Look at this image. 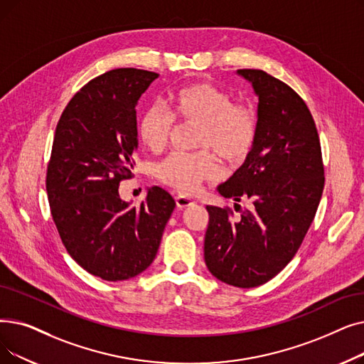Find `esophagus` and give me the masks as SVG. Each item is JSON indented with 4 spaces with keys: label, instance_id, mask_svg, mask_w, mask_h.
I'll return each instance as SVG.
<instances>
[{
    "label": "esophagus",
    "instance_id": "esophagus-1",
    "mask_svg": "<svg viewBox=\"0 0 364 364\" xmlns=\"http://www.w3.org/2000/svg\"><path fill=\"white\" fill-rule=\"evenodd\" d=\"M176 203H177V208L178 210H184L187 207H191L195 202L191 198H186V196H177L176 198Z\"/></svg>",
    "mask_w": 364,
    "mask_h": 364
}]
</instances>
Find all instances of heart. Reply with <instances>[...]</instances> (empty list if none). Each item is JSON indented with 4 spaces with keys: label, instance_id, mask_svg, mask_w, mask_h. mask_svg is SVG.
Wrapping results in <instances>:
<instances>
[{
    "label": "heart",
    "instance_id": "obj_1",
    "mask_svg": "<svg viewBox=\"0 0 364 364\" xmlns=\"http://www.w3.org/2000/svg\"><path fill=\"white\" fill-rule=\"evenodd\" d=\"M172 114L162 104L149 105L138 120V136L149 150L161 151L173 131V117L198 124L195 146L213 149L229 164L242 162L257 136V119L252 108L232 102L225 90L208 82L184 86L169 97ZM220 165L210 150L173 151L154 168V176L165 186L191 195L202 181L214 180Z\"/></svg>",
    "mask_w": 364,
    "mask_h": 364
}]
</instances>
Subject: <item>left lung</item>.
Returning a JSON list of instances; mask_svg holds the SVG:
<instances>
[{
	"instance_id": "obj_1",
	"label": "left lung",
	"mask_w": 364,
	"mask_h": 364,
	"mask_svg": "<svg viewBox=\"0 0 364 364\" xmlns=\"http://www.w3.org/2000/svg\"><path fill=\"white\" fill-rule=\"evenodd\" d=\"M238 74L259 97L257 136L244 165L218 186V193L235 202L250 199L252 207L232 218V210L208 205L203 256L217 279L250 289L272 279L294 257L318 208L324 166L305 101L262 70Z\"/></svg>"
}]
</instances>
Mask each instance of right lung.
Masks as SVG:
<instances>
[{
    "mask_svg": "<svg viewBox=\"0 0 364 364\" xmlns=\"http://www.w3.org/2000/svg\"><path fill=\"white\" fill-rule=\"evenodd\" d=\"M159 74L117 68L78 90L62 113L47 165L50 213L68 255L105 281L136 277L159 250L176 200L151 187L139 207L119 196L132 178L136 104Z\"/></svg>",
    "mask_w": 364,
    "mask_h": 364,
    "instance_id": "1",
    "label": "right lung"
}]
</instances>
